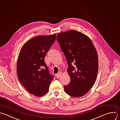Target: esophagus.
<instances>
[{
  "instance_id": "34e87169",
  "label": "esophagus",
  "mask_w": 120,
  "mask_h": 120,
  "mask_svg": "<svg viewBox=\"0 0 120 120\" xmlns=\"http://www.w3.org/2000/svg\"><path fill=\"white\" fill-rule=\"evenodd\" d=\"M62 75V72H59L57 74H56V76L57 78H60Z\"/></svg>"
}]
</instances>
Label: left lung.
I'll return each mask as SVG.
<instances>
[{
  "label": "left lung",
  "instance_id": "obj_1",
  "mask_svg": "<svg viewBox=\"0 0 120 120\" xmlns=\"http://www.w3.org/2000/svg\"><path fill=\"white\" fill-rule=\"evenodd\" d=\"M56 39L66 58L70 82L64 86L69 96L77 98L85 95L94 85L98 69V55L91 40L75 30L59 33Z\"/></svg>",
  "mask_w": 120,
  "mask_h": 120
}]
</instances>
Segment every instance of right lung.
<instances>
[{
  "label": "right lung",
  "mask_w": 120,
  "mask_h": 120,
  "mask_svg": "<svg viewBox=\"0 0 120 120\" xmlns=\"http://www.w3.org/2000/svg\"><path fill=\"white\" fill-rule=\"evenodd\" d=\"M56 38V33L35 37L24 43L20 51L17 63L18 78L25 89L35 96L45 95L53 79L44 58Z\"/></svg>",
  "instance_id": "add662e5"
}]
</instances>
